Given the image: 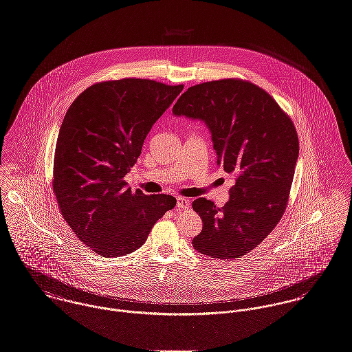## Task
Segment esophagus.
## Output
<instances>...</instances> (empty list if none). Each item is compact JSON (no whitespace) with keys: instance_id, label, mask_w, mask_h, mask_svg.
<instances>
[{"instance_id":"obj_1","label":"esophagus","mask_w":352,"mask_h":352,"mask_svg":"<svg viewBox=\"0 0 352 352\" xmlns=\"http://www.w3.org/2000/svg\"><path fill=\"white\" fill-rule=\"evenodd\" d=\"M176 207H177V210H188L190 208V201L184 197H177Z\"/></svg>"}]
</instances>
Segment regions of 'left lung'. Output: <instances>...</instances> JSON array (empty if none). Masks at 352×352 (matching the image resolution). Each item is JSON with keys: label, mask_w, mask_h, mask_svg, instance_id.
Returning a JSON list of instances; mask_svg holds the SVG:
<instances>
[{"label": "left lung", "mask_w": 352, "mask_h": 352, "mask_svg": "<svg viewBox=\"0 0 352 352\" xmlns=\"http://www.w3.org/2000/svg\"><path fill=\"white\" fill-rule=\"evenodd\" d=\"M172 111L207 125L218 165L236 177L222 208L206 197L193 200L203 221L193 249L228 261L246 256L285 212L298 157L292 120L272 96L242 79L192 86Z\"/></svg>", "instance_id": "1"}]
</instances>
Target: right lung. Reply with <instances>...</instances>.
<instances>
[{"label": "right lung", "instance_id": "obj_1", "mask_svg": "<svg viewBox=\"0 0 352 352\" xmlns=\"http://www.w3.org/2000/svg\"><path fill=\"white\" fill-rule=\"evenodd\" d=\"M183 90L156 80L99 82L72 102L59 130L52 187L64 221L100 256L144 245L176 206L170 195H145L124 180L153 124Z\"/></svg>", "mask_w": 352, "mask_h": 352}]
</instances>
